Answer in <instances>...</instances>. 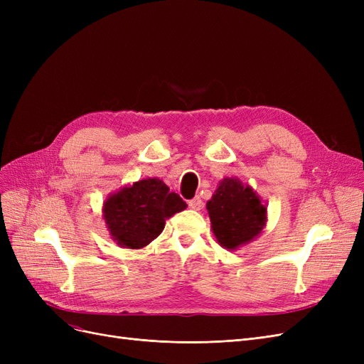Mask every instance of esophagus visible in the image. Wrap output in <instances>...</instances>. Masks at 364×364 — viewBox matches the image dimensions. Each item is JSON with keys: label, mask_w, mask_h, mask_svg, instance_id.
<instances>
[{"label": "esophagus", "mask_w": 364, "mask_h": 364, "mask_svg": "<svg viewBox=\"0 0 364 364\" xmlns=\"http://www.w3.org/2000/svg\"><path fill=\"white\" fill-rule=\"evenodd\" d=\"M188 206H190L191 209H194V211H200V209L203 208V202H202V199H200L199 196H196L194 199L188 200Z\"/></svg>", "instance_id": "esophagus-1"}]
</instances>
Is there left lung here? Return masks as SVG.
I'll return each instance as SVG.
<instances>
[{
	"mask_svg": "<svg viewBox=\"0 0 364 364\" xmlns=\"http://www.w3.org/2000/svg\"><path fill=\"white\" fill-rule=\"evenodd\" d=\"M206 209L217 243L228 250L250 243L267 225L266 203L238 178L220 181Z\"/></svg>",
	"mask_w": 364,
	"mask_h": 364,
	"instance_id": "1",
	"label": "left lung"
}]
</instances>
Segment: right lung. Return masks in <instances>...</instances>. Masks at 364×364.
Returning a JSON list of instances; mask_svg holds the SVG:
<instances>
[{
  "label": "right lung",
  "instance_id": "obj_1",
  "mask_svg": "<svg viewBox=\"0 0 364 364\" xmlns=\"http://www.w3.org/2000/svg\"><path fill=\"white\" fill-rule=\"evenodd\" d=\"M186 206L161 179L147 178L109 194L103 202V220L119 247L141 249L162 232L165 220Z\"/></svg>",
  "mask_w": 364,
  "mask_h": 364
}]
</instances>
